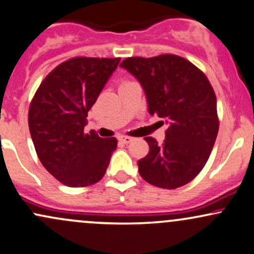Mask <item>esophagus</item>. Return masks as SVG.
<instances>
[{
	"instance_id": "34e87169",
	"label": "esophagus",
	"mask_w": 254,
	"mask_h": 254,
	"mask_svg": "<svg viewBox=\"0 0 254 254\" xmlns=\"http://www.w3.org/2000/svg\"><path fill=\"white\" fill-rule=\"evenodd\" d=\"M119 141L123 142V143H125V144H127V143H130V142H132V138H131V137H127V136H121L119 137Z\"/></svg>"
}]
</instances>
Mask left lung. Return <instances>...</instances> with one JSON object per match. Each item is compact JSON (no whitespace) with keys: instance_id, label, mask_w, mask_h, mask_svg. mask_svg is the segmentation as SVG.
Masks as SVG:
<instances>
[{"instance_id":"obj_1","label":"left lung","mask_w":254,"mask_h":254,"mask_svg":"<svg viewBox=\"0 0 254 254\" xmlns=\"http://www.w3.org/2000/svg\"><path fill=\"white\" fill-rule=\"evenodd\" d=\"M141 83L149 115L167 124L164 143L144 137L148 155L139 160L145 182L161 189L190 183L208 161L218 132L216 95L197 66L176 55L131 57L121 63Z\"/></svg>"}]
</instances>
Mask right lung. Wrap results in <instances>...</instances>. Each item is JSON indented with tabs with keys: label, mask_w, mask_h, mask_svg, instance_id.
Listing matches in <instances>:
<instances>
[{
	"label": "right lung",
	"mask_w": 254,
	"mask_h": 254,
	"mask_svg": "<svg viewBox=\"0 0 254 254\" xmlns=\"http://www.w3.org/2000/svg\"><path fill=\"white\" fill-rule=\"evenodd\" d=\"M121 58L75 57L56 66L34 94L28 127L44 167L70 188H83L104 177L115 137L84 133L92 109Z\"/></svg>",
	"instance_id": "1"
}]
</instances>
